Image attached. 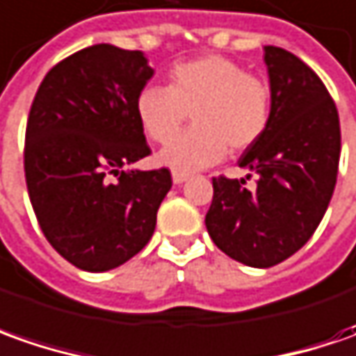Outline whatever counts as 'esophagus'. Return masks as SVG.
<instances>
[{"instance_id":"34e87169","label":"esophagus","mask_w":356,"mask_h":356,"mask_svg":"<svg viewBox=\"0 0 356 356\" xmlns=\"http://www.w3.org/2000/svg\"><path fill=\"white\" fill-rule=\"evenodd\" d=\"M187 179H189V175H187V173H179V171H173V183H175V185L185 183Z\"/></svg>"}]
</instances>
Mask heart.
Instances as JSON below:
<instances>
[{"label":"heart","mask_w":356,"mask_h":356,"mask_svg":"<svg viewBox=\"0 0 356 356\" xmlns=\"http://www.w3.org/2000/svg\"><path fill=\"white\" fill-rule=\"evenodd\" d=\"M138 124L155 143H167L189 115L193 128L161 149L157 163L179 173L216 165L232 154L250 149L272 118L268 82L220 55L177 63L167 86L147 84L134 102Z\"/></svg>","instance_id":"heart-1"}]
</instances>
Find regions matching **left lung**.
Returning a JSON list of instances; mask_svg holds the SVG:
<instances>
[{
	"label": "left lung",
	"mask_w": 356,
	"mask_h": 356,
	"mask_svg": "<svg viewBox=\"0 0 356 356\" xmlns=\"http://www.w3.org/2000/svg\"><path fill=\"white\" fill-rule=\"evenodd\" d=\"M264 63L270 126L238 159L258 185L248 191L244 179L215 177L204 216L216 246L252 268L284 262L312 238L333 197L341 155L337 108L321 79L280 47H264Z\"/></svg>",
	"instance_id": "left-lung-1"
}]
</instances>
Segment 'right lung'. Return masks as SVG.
<instances>
[{
	"label": "right lung",
	"mask_w": 356,
	"mask_h": 356,
	"mask_svg": "<svg viewBox=\"0 0 356 356\" xmlns=\"http://www.w3.org/2000/svg\"><path fill=\"white\" fill-rule=\"evenodd\" d=\"M154 68L141 51L100 43L47 72L25 131L33 211L65 260L86 272L118 268L154 236L169 169H124L149 155L134 102Z\"/></svg>",
	"instance_id": "obj_1"
}]
</instances>
